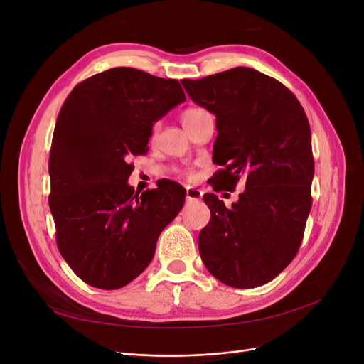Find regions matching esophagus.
<instances>
[{"label": "esophagus", "instance_id": "obj_1", "mask_svg": "<svg viewBox=\"0 0 364 364\" xmlns=\"http://www.w3.org/2000/svg\"><path fill=\"white\" fill-rule=\"evenodd\" d=\"M185 197H186V200H188V202H199L202 199V191L188 186V188H186V196Z\"/></svg>", "mask_w": 364, "mask_h": 364}]
</instances>
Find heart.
<instances>
[{"mask_svg":"<svg viewBox=\"0 0 364 364\" xmlns=\"http://www.w3.org/2000/svg\"><path fill=\"white\" fill-rule=\"evenodd\" d=\"M205 112L206 111H205V109H202V107H188V109H185V111L182 112V123H183V126L188 124L190 121H193L194 118H197V117L205 114ZM155 130L156 129H153V135H155ZM186 176H188V178H191V173H186Z\"/></svg>","mask_w":364,"mask_h":364,"instance_id":"1","label":"heart"}]
</instances>
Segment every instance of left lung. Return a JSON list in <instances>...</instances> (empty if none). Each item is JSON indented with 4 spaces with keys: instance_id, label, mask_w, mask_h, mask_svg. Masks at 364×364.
Here are the masks:
<instances>
[{
    "instance_id": "8db88e82",
    "label": "left lung",
    "mask_w": 364,
    "mask_h": 364,
    "mask_svg": "<svg viewBox=\"0 0 364 364\" xmlns=\"http://www.w3.org/2000/svg\"><path fill=\"white\" fill-rule=\"evenodd\" d=\"M191 100L217 118L214 190H246L232 208L205 194L211 220L199 234L208 272L235 289L277 278L296 257L311 209L314 159L304 107L281 82L237 67L181 80Z\"/></svg>"
}]
</instances>
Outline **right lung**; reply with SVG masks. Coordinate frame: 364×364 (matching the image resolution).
<instances>
[{"mask_svg": "<svg viewBox=\"0 0 364 364\" xmlns=\"http://www.w3.org/2000/svg\"><path fill=\"white\" fill-rule=\"evenodd\" d=\"M178 80L118 67L77 85L54 127L50 209L60 255L83 282L117 290L146 270L156 241L185 202L165 182L141 196L127 183L153 123L185 102Z\"/></svg>", "mask_w": 364, "mask_h": 364, "instance_id": "add662e5", "label": "right lung"}]
</instances>
